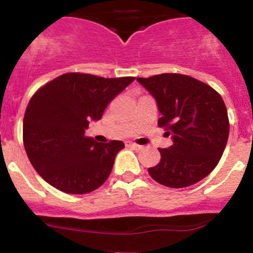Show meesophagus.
<instances>
[{
  "label": "esophagus",
  "instance_id": "34e87169",
  "mask_svg": "<svg viewBox=\"0 0 253 253\" xmlns=\"http://www.w3.org/2000/svg\"><path fill=\"white\" fill-rule=\"evenodd\" d=\"M128 146L130 147V148H133L134 151H140V149L143 148L142 146H139V144H137V143H128Z\"/></svg>",
  "mask_w": 253,
  "mask_h": 253
}]
</instances>
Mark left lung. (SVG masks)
Listing matches in <instances>:
<instances>
[{
  "label": "left lung",
  "mask_w": 253,
  "mask_h": 253,
  "mask_svg": "<svg viewBox=\"0 0 253 253\" xmlns=\"http://www.w3.org/2000/svg\"><path fill=\"white\" fill-rule=\"evenodd\" d=\"M157 102L158 126L171 134L172 146L160 148L151 177L173 189L191 186L215 169L227 146L229 120L222 96L190 76L162 73L137 78Z\"/></svg>",
  "instance_id": "8db88e82"
}]
</instances>
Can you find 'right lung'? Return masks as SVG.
<instances>
[{"instance_id":"obj_1","label":"right lung","mask_w":253,"mask_h":253,"mask_svg":"<svg viewBox=\"0 0 253 253\" xmlns=\"http://www.w3.org/2000/svg\"><path fill=\"white\" fill-rule=\"evenodd\" d=\"M134 80L66 73L33 95L22 139L29 161L48 184L67 194H87L107 180L124 143H97L84 130Z\"/></svg>"}]
</instances>
